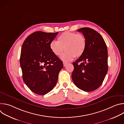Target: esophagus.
<instances>
[{"mask_svg":"<svg viewBox=\"0 0 124 124\" xmlns=\"http://www.w3.org/2000/svg\"><path fill=\"white\" fill-rule=\"evenodd\" d=\"M67 64V62H63V66L64 67H65Z\"/></svg>","mask_w":124,"mask_h":124,"instance_id":"esophagus-1","label":"esophagus"}]
</instances>
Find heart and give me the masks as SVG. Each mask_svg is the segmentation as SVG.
<instances>
[{
  "label": "heart",
  "mask_w": 124,
  "mask_h": 124,
  "mask_svg": "<svg viewBox=\"0 0 124 124\" xmlns=\"http://www.w3.org/2000/svg\"><path fill=\"white\" fill-rule=\"evenodd\" d=\"M58 41H53L49 45L50 50L55 55L61 56L65 61H70L75 57L81 56L85 50L86 41L82 35L71 32H64L58 37ZM65 49H64V48Z\"/></svg>",
  "instance_id": "b5f03b06"
}]
</instances>
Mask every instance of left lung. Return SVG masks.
<instances>
[{"label":"left lung","instance_id":"left-lung-1","mask_svg":"<svg viewBox=\"0 0 124 124\" xmlns=\"http://www.w3.org/2000/svg\"><path fill=\"white\" fill-rule=\"evenodd\" d=\"M86 39L84 54L73 63L72 80L79 89L93 91L101 85L108 70V53L106 44L96 30L83 27L78 30Z\"/></svg>","mask_w":124,"mask_h":124}]
</instances>
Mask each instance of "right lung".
I'll list each match as a JSON object with an SVG mask.
<instances>
[{
    "mask_svg": "<svg viewBox=\"0 0 124 124\" xmlns=\"http://www.w3.org/2000/svg\"><path fill=\"white\" fill-rule=\"evenodd\" d=\"M35 32L24 40L20 65L23 80L34 93L44 95L54 89L63 62L50 50L49 45L58 34Z\"/></svg>",
    "mask_w": 124,
    "mask_h": 124,
    "instance_id": "obj_1",
    "label": "right lung"
}]
</instances>
